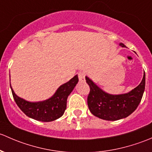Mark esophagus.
<instances>
[{"instance_id": "esophagus-1", "label": "esophagus", "mask_w": 152, "mask_h": 152, "mask_svg": "<svg viewBox=\"0 0 152 152\" xmlns=\"http://www.w3.org/2000/svg\"><path fill=\"white\" fill-rule=\"evenodd\" d=\"M85 77H86V73L84 72H80L78 73V78H79V80L81 82H83L85 81Z\"/></svg>"}]
</instances>
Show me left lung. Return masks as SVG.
<instances>
[{
  "label": "left lung",
  "mask_w": 152,
  "mask_h": 152,
  "mask_svg": "<svg viewBox=\"0 0 152 152\" xmlns=\"http://www.w3.org/2000/svg\"><path fill=\"white\" fill-rule=\"evenodd\" d=\"M120 46L124 48L125 45L120 43ZM86 80L90 87L87 102L91 113L102 119L116 121L132 113L140 104L145 90L146 75L144 73L141 83L133 90L118 95L106 93L88 77Z\"/></svg>",
  "instance_id": "1"
}]
</instances>
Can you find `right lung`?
<instances>
[{"mask_svg":"<svg viewBox=\"0 0 152 152\" xmlns=\"http://www.w3.org/2000/svg\"><path fill=\"white\" fill-rule=\"evenodd\" d=\"M77 82L78 77L75 75L69 81L61 86L52 97L37 102H28L19 97L15 94L12 87L11 89L15 102L27 116L37 121L48 122L58 119L64 115L66 108L67 97Z\"/></svg>","mask_w":152,"mask_h":152,"instance_id":"obj_1","label":"right lung"}]
</instances>
